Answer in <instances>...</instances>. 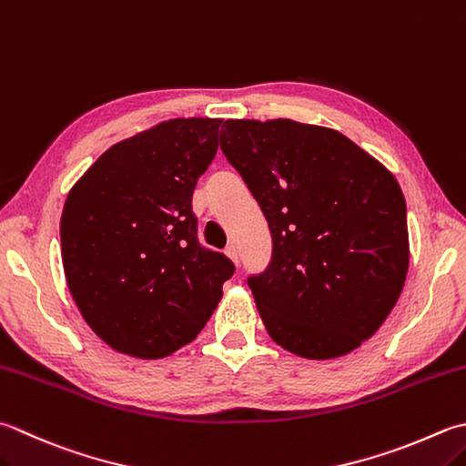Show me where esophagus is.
Returning a JSON list of instances; mask_svg holds the SVG:
<instances>
[{
	"instance_id": "obj_1",
	"label": "esophagus",
	"mask_w": 466,
	"mask_h": 466,
	"mask_svg": "<svg viewBox=\"0 0 466 466\" xmlns=\"http://www.w3.org/2000/svg\"><path fill=\"white\" fill-rule=\"evenodd\" d=\"M226 254H228V258H232V262L236 264V267H238V264H240V257H238V248H236L234 244L228 246V248H226Z\"/></svg>"
}]
</instances>
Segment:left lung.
<instances>
[{"instance_id": "left-lung-1", "label": "left lung", "mask_w": 466, "mask_h": 466, "mask_svg": "<svg viewBox=\"0 0 466 466\" xmlns=\"http://www.w3.org/2000/svg\"><path fill=\"white\" fill-rule=\"evenodd\" d=\"M220 149L268 222L270 260L246 282L272 341L309 360L360 348L408 272L396 177L345 135L289 118L226 121Z\"/></svg>"}]
</instances>
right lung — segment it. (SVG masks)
Listing matches in <instances>:
<instances>
[{
    "mask_svg": "<svg viewBox=\"0 0 466 466\" xmlns=\"http://www.w3.org/2000/svg\"><path fill=\"white\" fill-rule=\"evenodd\" d=\"M220 118H173L105 151L70 189L62 264L85 321L121 353L155 360L204 329L234 262L198 238L191 198Z\"/></svg>",
    "mask_w": 466,
    "mask_h": 466,
    "instance_id": "obj_1",
    "label": "right lung"
}]
</instances>
